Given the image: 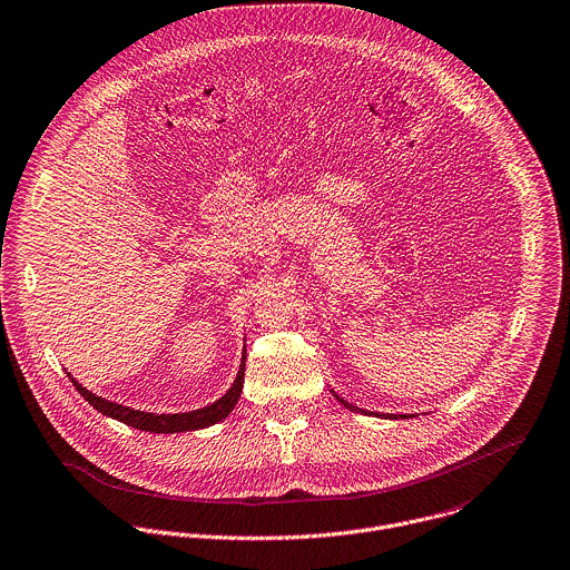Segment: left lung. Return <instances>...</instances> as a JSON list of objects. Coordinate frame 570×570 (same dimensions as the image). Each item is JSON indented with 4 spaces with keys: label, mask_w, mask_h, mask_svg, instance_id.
I'll use <instances>...</instances> for the list:
<instances>
[{
    "label": "left lung",
    "mask_w": 570,
    "mask_h": 570,
    "mask_svg": "<svg viewBox=\"0 0 570 570\" xmlns=\"http://www.w3.org/2000/svg\"><path fill=\"white\" fill-rule=\"evenodd\" d=\"M334 395H336V393H334ZM336 397H338V400H341V402H343V404H345V406H347V409H352V411H361V409H358V406H354V404H350V402H345V400H343V397H341V395H336ZM363 413H367V411H363ZM374 415H379V413H374ZM384 417H389V420H397V417H402V420H404V417H411V415H409V413H386V415H384Z\"/></svg>",
    "instance_id": "8db88e82"
}]
</instances>
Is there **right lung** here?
<instances>
[{"label":"right lung","instance_id":"1","mask_svg":"<svg viewBox=\"0 0 570 570\" xmlns=\"http://www.w3.org/2000/svg\"><path fill=\"white\" fill-rule=\"evenodd\" d=\"M72 384L77 386V391L104 415L115 417L128 426L141 429V431H150V433H184V431H196V429H205L212 426L216 422H220L223 417H227L234 409V404L240 397L243 391V379H245V350H243V358H240V367L236 380L232 382V386L227 389L225 395H220L216 402L196 409V411H186V413H148V411H139V409H130L117 402H110L92 391H88L86 386H81L72 376Z\"/></svg>","mask_w":570,"mask_h":570}]
</instances>
